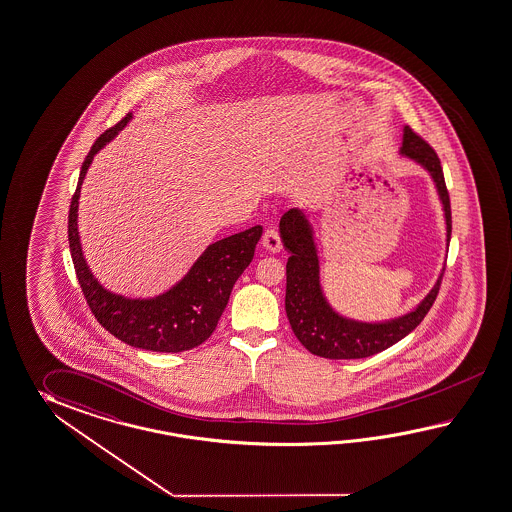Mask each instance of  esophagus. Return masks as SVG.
Here are the masks:
<instances>
[{"instance_id":"esophagus-1","label":"esophagus","mask_w":512,"mask_h":512,"mask_svg":"<svg viewBox=\"0 0 512 512\" xmlns=\"http://www.w3.org/2000/svg\"><path fill=\"white\" fill-rule=\"evenodd\" d=\"M262 248L270 251V253H277V251H281V248H283L281 237H279V233H277L275 227H268V229L264 231V235H262Z\"/></svg>"}]
</instances>
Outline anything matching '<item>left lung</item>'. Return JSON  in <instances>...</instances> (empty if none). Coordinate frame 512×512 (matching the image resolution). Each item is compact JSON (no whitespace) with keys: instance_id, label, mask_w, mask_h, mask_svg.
<instances>
[{"instance_id":"left-lung-1","label":"left lung","mask_w":512,"mask_h":512,"mask_svg":"<svg viewBox=\"0 0 512 512\" xmlns=\"http://www.w3.org/2000/svg\"><path fill=\"white\" fill-rule=\"evenodd\" d=\"M399 155L409 157L431 175L444 211L448 248L451 237V207L437 153L424 138L418 137L411 127L405 125ZM279 229L283 244L290 253L287 261L285 296L288 322L296 338L311 351L312 355L324 359H364L375 355L394 346L401 338L414 331L437 298L444 268L437 277V283L425 294L424 300L405 314H399L383 322H364L344 316L325 298L320 279L318 250L311 222L305 216V212H301L300 209L285 212L279 222Z\"/></svg>"}]
</instances>
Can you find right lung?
Listing matches in <instances>:
<instances>
[{"label":"right lung","instance_id":"add662e5","mask_svg":"<svg viewBox=\"0 0 512 512\" xmlns=\"http://www.w3.org/2000/svg\"><path fill=\"white\" fill-rule=\"evenodd\" d=\"M133 113L107 129L88 151L81 166L68 214V242L72 251L77 281L87 298L90 311L111 335L133 348L177 353L203 344L224 312L238 277L250 266L255 246L261 240L262 227L255 225L209 244L185 277L174 287L153 298H127L114 294L92 275L81 250L77 209L81 185L94 155L100 153L125 125Z\"/></svg>","mask_w":512,"mask_h":512}]
</instances>
